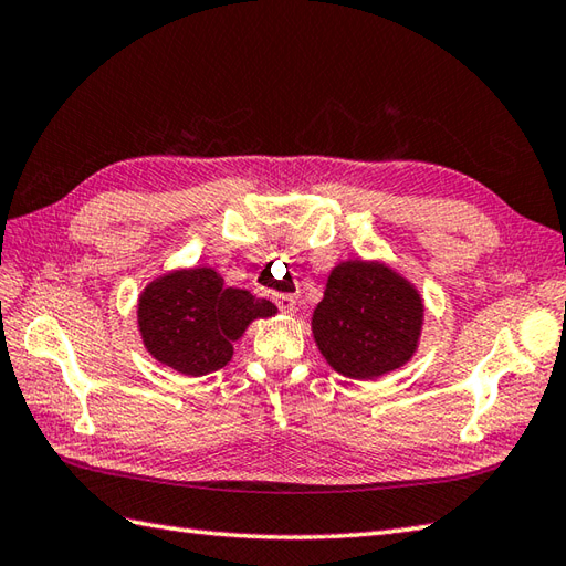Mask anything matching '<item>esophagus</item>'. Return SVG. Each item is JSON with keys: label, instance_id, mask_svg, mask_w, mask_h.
<instances>
[{"label": "esophagus", "instance_id": "obj_1", "mask_svg": "<svg viewBox=\"0 0 566 566\" xmlns=\"http://www.w3.org/2000/svg\"><path fill=\"white\" fill-rule=\"evenodd\" d=\"M272 302L280 306L284 314H292V311L296 308V296L294 294H274Z\"/></svg>", "mask_w": 566, "mask_h": 566}]
</instances>
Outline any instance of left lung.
Returning a JSON list of instances; mask_svg holds the SVG:
<instances>
[{
	"label": "left lung",
	"mask_w": 566,
	"mask_h": 566,
	"mask_svg": "<svg viewBox=\"0 0 566 566\" xmlns=\"http://www.w3.org/2000/svg\"><path fill=\"white\" fill-rule=\"evenodd\" d=\"M423 298L384 262L345 260L333 268L311 331L326 363L350 379H379L413 357Z\"/></svg>",
	"instance_id": "left-lung-1"
}]
</instances>
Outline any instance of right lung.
Masks as SVG:
<instances>
[{"instance_id": "right-lung-1", "label": "right lung", "mask_w": 566, "mask_h": 566, "mask_svg": "<svg viewBox=\"0 0 566 566\" xmlns=\"http://www.w3.org/2000/svg\"><path fill=\"white\" fill-rule=\"evenodd\" d=\"M276 306L226 286L213 268L167 272L138 298V331L146 350L179 375L203 377L231 363L233 343Z\"/></svg>"}]
</instances>
